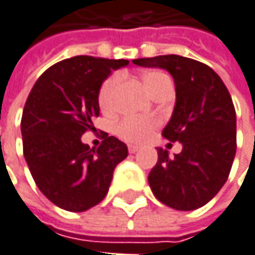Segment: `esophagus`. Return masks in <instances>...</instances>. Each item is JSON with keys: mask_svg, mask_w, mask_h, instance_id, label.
Here are the masks:
<instances>
[{"mask_svg": "<svg viewBox=\"0 0 255 255\" xmlns=\"http://www.w3.org/2000/svg\"><path fill=\"white\" fill-rule=\"evenodd\" d=\"M140 150V146H135V144H129L128 146V151L129 153H135V151Z\"/></svg>", "mask_w": 255, "mask_h": 255, "instance_id": "1", "label": "esophagus"}]
</instances>
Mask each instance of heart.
<instances>
[{"label":"heart","mask_w":255,"mask_h":255,"mask_svg":"<svg viewBox=\"0 0 255 255\" xmlns=\"http://www.w3.org/2000/svg\"><path fill=\"white\" fill-rule=\"evenodd\" d=\"M147 90L153 93L163 81L171 80L169 76L163 71L154 70L149 71L143 76ZM121 76L114 74L108 77L102 83L99 93H98V102L105 112H111L115 108V95L117 89L120 86ZM159 127V120L147 117V118H137V117H124L115 127V132L120 138L129 141V143H141L147 140L151 135V132Z\"/></svg>","instance_id":"b5f03b06"}]
</instances>
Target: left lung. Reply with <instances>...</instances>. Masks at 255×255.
<instances>
[{"label":"left lung","instance_id":"8db88e82","mask_svg":"<svg viewBox=\"0 0 255 255\" xmlns=\"http://www.w3.org/2000/svg\"><path fill=\"white\" fill-rule=\"evenodd\" d=\"M171 73L176 104L163 129L182 151L169 157L157 149V163L149 174L154 197L176 210H194L219 193L237 151V115L232 98L219 76L206 64L181 55H159L132 61Z\"/></svg>","mask_w":255,"mask_h":255}]
</instances>
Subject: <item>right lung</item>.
Returning a JSON list of instances; mask_svg holds the SVG:
<instances>
[{
	"mask_svg": "<svg viewBox=\"0 0 255 255\" xmlns=\"http://www.w3.org/2000/svg\"><path fill=\"white\" fill-rule=\"evenodd\" d=\"M127 59L79 55L49 67L35 83L21 117L23 154L42 194L68 212H84L106 196L126 143L104 135L98 149L81 143L99 117L104 80Z\"/></svg>",
	"mask_w": 255,
	"mask_h": 255,
	"instance_id": "right-lung-1",
	"label": "right lung"
}]
</instances>
